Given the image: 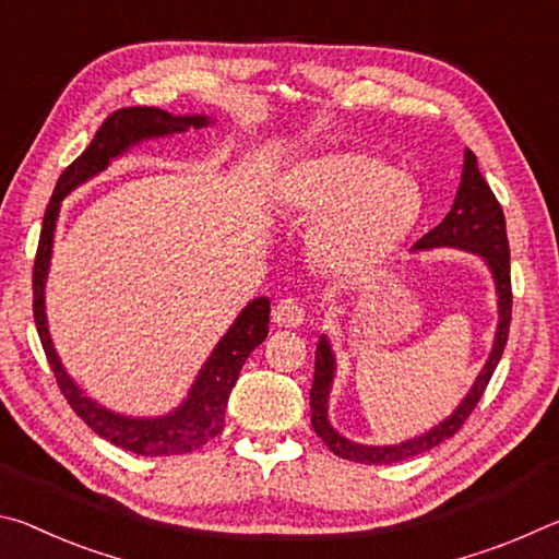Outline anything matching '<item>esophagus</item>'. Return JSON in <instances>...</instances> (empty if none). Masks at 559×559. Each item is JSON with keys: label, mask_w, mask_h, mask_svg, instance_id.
<instances>
[{"label": "esophagus", "mask_w": 559, "mask_h": 559, "mask_svg": "<svg viewBox=\"0 0 559 559\" xmlns=\"http://www.w3.org/2000/svg\"><path fill=\"white\" fill-rule=\"evenodd\" d=\"M273 323L278 328H298L306 318V308L300 306L296 298H283L273 306Z\"/></svg>", "instance_id": "1"}]
</instances>
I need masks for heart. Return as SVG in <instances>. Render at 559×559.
Segmentation results:
<instances>
[{
	"instance_id": "1",
	"label": "heart",
	"mask_w": 559,
	"mask_h": 559,
	"mask_svg": "<svg viewBox=\"0 0 559 559\" xmlns=\"http://www.w3.org/2000/svg\"><path fill=\"white\" fill-rule=\"evenodd\" d=\"M293 206L320 222L318 259L340 273L380 266L414 229L419 192L390 163L370 153H328L300 163L288 177Z\"/></svg>"
}]
</instances>
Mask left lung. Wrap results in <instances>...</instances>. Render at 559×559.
I'll list each match as a JSON object with an SVG mask.
<instances>
[{
    "instance_id": "1",
    "label": "left lung",
    "mask_w": 559,
    "mask_h": 559,
    "mask_svg": "<svg viewBox=\"0 0 559 559\" xmlns=\"http://www.w3.org/2000/svg\"><path fill=\"white\" fill-rule=\"evenodd\" d=\"M443 246L478 253V257L486 261L490 273H493L498 293V330L493 349H490L488 355V362L476 377V382H473L468 394L463 396V402L456 406V412H453L449 419H443L439 427L429 429L427 433H421V437L394 443V447H365V443H355L340 437V433L330 427L328 396L335 377V355L333 349H330L328 337L320 335V343L316 347L313 390H310V424H313V431L325 441V447L333 451L335 456L355 463H370V466H382V463H396L419 456V453L451 439L453 433L466 424L471 412L476 409L480 396H484L508 343L510 313H513V290H510V246L506 234V216L503 210H500L496 194L490 192L488 182L484 175H480L476 155H473L471 150H466V155H463L461 185L451 212L443 216V222L439 226H433L429 234H424L421 239L414 243V251L443 249Z\"/></svg>"
}]
</instances>
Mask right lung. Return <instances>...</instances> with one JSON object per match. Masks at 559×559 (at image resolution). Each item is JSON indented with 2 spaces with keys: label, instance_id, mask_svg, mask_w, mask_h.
<instances>
[{
  "label": "right lung",
  "instance_id": "right-lung-1",
  "mask_svg": "<svg viewBox=\"0 0 559 559\" xmlns=\"http://www.w3.org/2000/svg\"><path fill=\"white\" fill-rule=\"evenodd\" d=\"M210 126L206 116H173V112L159 108H120L103 120L96 138L91 145L63 169L59 182L53 187L51 202L46 206L44 226L39 236V249H36L34 261V323L36 333L44 345L46 359H49L56 384H59L66 402L71 409L81 416L88 427L116 447L138 453V456H177V453H189L212 441L216 433L224 429V412L229 394L234 390L239 372L253 349H257L269 335V298H253L246 306L239 318L234 320L214 353L206 359L204 367L197 374V380L189 390L187 400L177 406L175 412L155 419H138V416H122L106 409L75 384L69 372L63 370L59 355H56L49 325H46L44 313V286L46 273H49L53 229L59 219V210L63 197L73 192L75 187L96 177L110 165V159L128 153L132 145L143 143L150 138L175 135L189 128Z\"/></svg>",
  "mask_w": 559,
  "mask_h": 559
}]
</instances>
